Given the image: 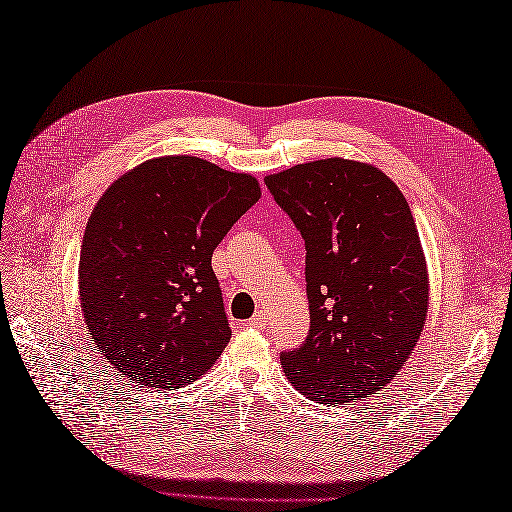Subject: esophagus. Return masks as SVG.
<instances>
[{"instance_id": "1", "label": "esophagus", "mask_w": 512, "mask_h": 512, "mask_svg": "<svg viewBox=\"0 0 512 512\" xmlns=\"http://www.w3.org/2000/svg\"><path fill=\"white\" fill-rule=\"evenodd\" d=\"M246 323L250 325V328H264V325H266V312L264 310H257Z\"/></svg>"}]
</instances>
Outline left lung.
<instances>
[{"mask_svg": "<svg viewBox=\"0 0 512 512\" xmlns=\"http://www.w3.org/2000/svg\"><path fill=\"white\" fill-rule=\"evenodd\" d=\"M266 187L306 239L310 334L281 354L288 380L325 405L394 380L424 330L429 270L405 195L347 158L270 173Z\"/></svg>", "mask_w": 512, "mask_h": 512, "instance_id": "1", "label": "left lung"}]
</instances>
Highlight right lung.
<instances>
[{
    "mask_svg": "<svg viewBox=\"0 0 512 512\" xmlns=\"http://www.w3.org/2000/svg\"><path fill=\"white\" fill-rule=\"evenodd\" d=\"M262 198L250 173L160 156L114 180L85 226L79 297L96 350L129 383L191 385L231 341L211 257Z\"/></svg>",
    "mask_w": 512,
    "mask_h": 512,
    "instance_id": "1",
    "label": "right lung"
}]
</instances>
